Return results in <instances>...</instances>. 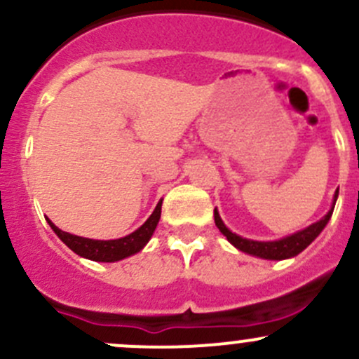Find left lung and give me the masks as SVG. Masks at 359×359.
<instances>
[{
	"instance_id": "8db88e82",
	"label": "left lung",
	"mask_w": 359,
	"mask_h": 359,
	"mask_svg": "<svg viewBox=\"0 0 359 359\" xmlns=\"http://www.w3.org/2000/svg\"><path fill=\"white\" fill-rule=\"evenodd\" d=\"M337 196H339V189L335 191L334 205H332L330 212H328L323 219L318 220V222H314V224H311L309 227H306V229L292 234V236L281 238V240H276V241H253V240H247V238H241L227 229L226 224H224L222 219H220L217 208L213 210V217H215V226L219 227L220 233H222L224 236L227 238V241H229L231 245H234L238 250H241V252H245V253H250V255L260 257V259L283 260V259H290V257L299 255L302 250H306L314 240H316L318 234L325 229V226H327L328 220H330L332 213H334Z\"/></svg>"
}]
</instances>
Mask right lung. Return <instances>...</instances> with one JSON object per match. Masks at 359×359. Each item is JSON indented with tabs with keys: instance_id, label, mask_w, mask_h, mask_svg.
Here are the masks:
<instances>
[{
	"instance_id": "add662e5",
	"label": "right lung",
	"mask_w": 359,
	"mask_h": 359,
	"mask_svg": "<svg viewBox=\"0 0 359 359\" xmlns=\"http://www.w3.org/2000/svg\"><path fill=\"white\" fill-rule=\"evenodd\" d=\"M161 203L159 201L154 208V212L151 213L149 219L142 224L137 231H133L132 234L125 238H119V240H90V238H81L76 236V234H69L66 231L59 229L55 224L50 219L48 224L53 229V233L67 245L69 248L74 253H78L79 257H85V259L95 260V262H116V260L126 259V257L133 255V253L140 252L147 245V241L153 236L154 229H156L159 217H161Z\"/></svg>"
}]
</instances>
